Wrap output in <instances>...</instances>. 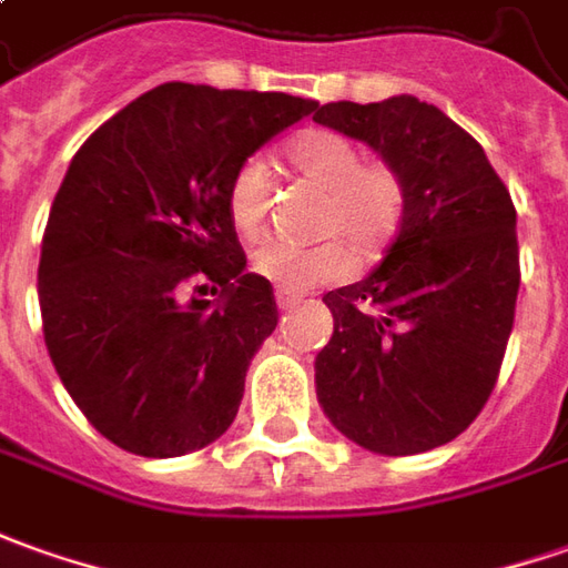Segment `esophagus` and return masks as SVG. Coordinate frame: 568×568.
<instances>
[{
    "label": "esophagus",
    "instance_id": "esophagus-1",
    "mask_svg": "<svg viewBox=\"0 0 568 568\" xmlns=\"http://www.w3.org/2000/svg\"><path fill=\"white\" fill-rule=\"evenodd\" d=\"M276 304H280V311H292L295 304H301V295L280 288V292H276Z\"/></svg>",
    "mask_w": 568,
    "mask_h": 568
}]
</instances>
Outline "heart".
<instances>
[{"instance_id": "heart-1", "label": "heart", "mask_w": 568, "mask_h": 568, "mask_svg": "<svg viewBox=\"0 0 568 568\" xmlns=\"http://www.w3.org/2000/svg\"><path fill=\"white\" fill-rule=\"evenodd\" d=\"M288 168L307 183L323 189L316 233L335 235L316 245H295L273 239L252 254L261 280L285 292H304L348 276L351 244L361 261L382 254L404 223L407 183L395 164L364 158V149L335 130H304L285 145ZM226 214L242 239H257L267 230L270 171L261 158L242 161L226 186ZM338 237L349 242L338 243Z\"/></svg>"}]
</instances>
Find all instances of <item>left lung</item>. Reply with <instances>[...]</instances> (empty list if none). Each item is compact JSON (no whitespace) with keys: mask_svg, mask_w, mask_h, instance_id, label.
I'll use <instances>...</instances> for the list:
<instances>
[{"mask_svg":"<svg viewBox=\"0 0 568 568\" xmlns=\"http://www.w3.org/2000/svg\"><path fill=\"white\" fill-rule=\"evenodd\" d=\"M314 121L361 139L407 183L395 242L366 280L326 292L335 329L316 397L373 454L454 442L495 392L519 295L516 207L476 139L414 95L329 102Z\"/></svg>","mask_w":568,"mask_h":568,"instance_id":"1","label":"left lung"}]
</instances>
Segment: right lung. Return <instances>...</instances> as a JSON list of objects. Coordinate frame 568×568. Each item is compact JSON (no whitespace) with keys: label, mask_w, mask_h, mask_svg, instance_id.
Instances as JSON below:
<instances>
[{"label":"right lung","mask_w":568,"mask_h":568,"mask_svg":"<svg viewBox=\"0 0 568 568\" xmlns=\"http://www.w3.org/2000/svg\"><path fill=\"white\" fill-rule=\"evenodd\" d=\"M314 108L285 92L164 83L73 154L42 235V335L108 442L183 457L233 426L280 314L273 285L245 273L226 186ZM207 287L220 302L197 298Z\"/></svg>","instance_id":"right-lung-1"}]
</instances>
